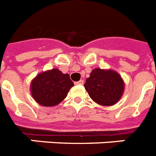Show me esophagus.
<instances>
[{"mask_svg":"<svg viewBox=\"0 0 156 156\" xmlns=\"http://www.w3.org/2000/svg\"><path fill=\"white\" fill-rule=\"evenodd\" d=\"M75 84H84V80H79V81L77 82H75Z\"/></svg>","mask_w":156,"mask_h":156,"instance_id":"1","label":"esophagus"}]
</instances>
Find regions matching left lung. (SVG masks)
Listing matches in <instances>:
<instances>
[{
  "mask_svg": "<svg viewBox=\"0 0 156 156\" xmlns=\"http://www.w3.org/2000/svg\"><path fill=\"white\" fill-rule=\"evenodd\" d=\"M84 86L92 100L105 106L116 104L124 92V81L113 70L93 69Z\"/></svg>",
  "mask_w": 156,
  "mask_h": 156,
  "instance_id": "1",
  "label": "left lung"
}]
</instances>
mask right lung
<instances>
[{
	"mask_svg": "<svg viewBox=\"0 0 156 156\" xmlns=\"http://www.w3.org/2000/svg\"><path fill=\"white\" fill-rule=\"evenodd\" d=\"M73 85L69 75L53 68L34 78L30 84L31 95L43 106H55L64 100Z\"/></svg>",
	"mask_w": 156,
	"mask_h": 156,
	"instance_id": "right-lung-1",
	"label": "right lung"
}]
</instances>
